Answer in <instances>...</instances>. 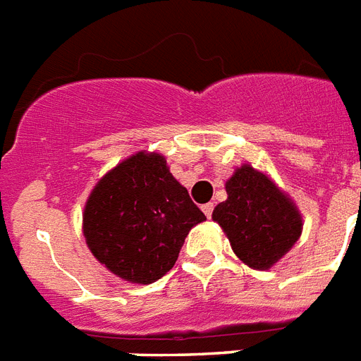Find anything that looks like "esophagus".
Masks as SVG:
<instances>
[{
	"mask_svg": "<svg viewBox=\"0 0 361 361\" xmlns=\"http://www.w3.org/2000/svg\"><path fill=\"white\" fill-rule=\"evenodd\" d=\"M213 204H204V206H202V211H204V213H206V216L207 219H211V215H213Z\"/></svg>",
	"mask_w": 361,
	"mask_h": 361,
	"instance_id": "1",
	"label": "esophagus"
}]
</instances>
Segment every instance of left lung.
Segmentation results:
<instances>
[{
  "mask_svg": "<svg viewBox=\"0 0 361 361\" xmlns=\"http://www.w3.org/2000/svg\"><path fill=\"white\" fill-rule=\"evenodd\" d=\"M228 200L213 209L237 257L265 271L298 241L302 219L265 174L243 165L226 181Z\"/></svg>",
  "mask_w": 361,
  "mask_h": 361,
  "instance_id": "1",
  "label": "left lung"
}]
</instances>
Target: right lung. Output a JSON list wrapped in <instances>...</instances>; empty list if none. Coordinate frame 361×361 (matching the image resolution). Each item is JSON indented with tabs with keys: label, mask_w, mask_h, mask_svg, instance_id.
<instances>
[{
	"label": "right lung",
	"mask_w": 361,
	"mask_h": 361,
	"mask_svg": "<svg viewBox=\"0 0 361 361\" xmlns=\"http://www.w3.org/2000/svg\"><path fill=\"white\" fill-rule=\"evenodd\" d=\"M206 221L159 154L131 155L98 181L83 213L90 252L113 274L152 283L174 267L187 233Z\"/></svg>",
	"instance_id": "1"
}]
</instances>
